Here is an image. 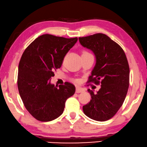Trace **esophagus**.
Wrapping results in <instances>:
<instances>
[{
    "label": "esophagus",
    "instance_id": "esophagus-1",
    "mask_svg": "<svg viewBox=\"0 0 147 147\" xmlns=\"http://www.w3.org/2000/svg\"><path fill=\"white\" fill-rule=\"evenodd\" d=\"M84 90L81 87H79V86H76V93H80V92H84Z\"/></svg>",
    "mask_w": 147,
    "mask_h": 147
}]
</instances>
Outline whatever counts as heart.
<instances>
[{"label": "heart", "mask_w": 147, "mask_h": 147, "mask_svg": "<svg viewBox=\"0 0 147 147\" xmlns=\"http://www.w3.org/2000/svg\"><path fill=\"white\" fill-rule=\"evenodd\" d=\"M86 54H89V53L87 52V51H83L82 52V55H86Z\"/></svg>", "instance_id": "1"}]
</instances>
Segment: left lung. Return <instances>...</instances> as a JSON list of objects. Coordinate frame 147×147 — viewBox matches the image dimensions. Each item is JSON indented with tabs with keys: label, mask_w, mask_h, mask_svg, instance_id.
Returning <instances> with one entry per match:
<instances>
[{
	"label": "left lung",
	"mask_w": 147,
	"mask_h": 147,
	"mask_svg": "<svg viewBox=\"0 0 147 147\" xmlns=\"http://www.w3.org/2000/svg\"><path fill=\"white\" fill-rule=\"evenodd\" d=\"M78 40L96 56V65L87 82L101 84L96 94L88 89L91 99L82 107L83 112L94 121H108L123 105L129 89L130 69L127 57L121 47L105 34L79 37Z\"/></svg>",
	"instance_id": "1"
}]
</instances>
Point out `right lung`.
I'll use <instances>...</instances> for the list:
<instances>
[{"instance_id":"1","label":"right lung","mask_w":147,"mask_h":147,"mask_svg":"<svg viewBox=\"0 0 147 147\" xmlns=\"http://www.w3.org/2000/svg\"><path fill=\"white\" fill-rule=\"evenodd\" d=\"M77 40V37L42 34L22 54L18 65V92L26 110L38 121L48 122L59 117L67 99L75 92L73 84L66 82L57 87L50 83V78Z\"/></svg>"}]
</instances>
